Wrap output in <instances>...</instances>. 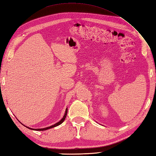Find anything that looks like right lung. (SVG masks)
<instances>
[{"instance_id":"obj_1","label":"right lung","mask_w":156,"mask_h":156,"mask_svg":"<svg viewBox=\"0 0 156 156\" xmlns=\"http://www.w3.org/2000/svg\"><path fill=\"white\" fill-rule=\"evenodd\" d=\"M67 114H68V108H66V112H65V114H64V115L63 116V118H62V120H61L59 122H57L56 124H53V125H52V126H48V127H46V128H43V129H32V128H29V127H27V126H25V125H23V124H22L23 125V126H25L27 128V129H30V130H38V131L46 130L52 129V128H54V127H55V126H59V125H60L61 124H62V123L63 122V121L65 120V119H66V115H67Z\"/></svg>"}]
</instances>
